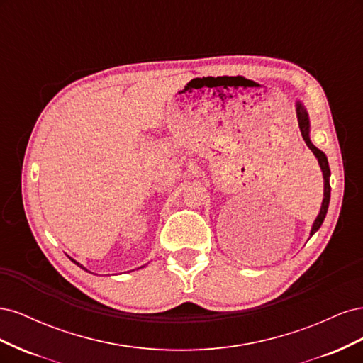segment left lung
Wrapping results in <instances>:
<instances>
[{
    "instance_id": "8db88e82",
    "label": "left lung",
    "mask_w": 363,
    "mask_h": 363,
    "mask_svg": "<svg viewBox=\"0 0 363 363\" xmlns=\"http://www.w3.org/2000/svg\"><path fill=\"white\" fill-rule=\"evenodd\" d=\"M296 116H298V125H300L301 136L306 142V145L309 147L313 155L316 156L318 162H320V167L323 169V174H324V200H323V206H321V212H320V215H318V218L315 219V223H313L312 232H311V236H312L316 232V230L321 227V224L324 223V218H325L327 208H328V203H330V183H328V177H330V168H328V162H327V157H325L324 152L321 150H318L311 142L309 119H307V113H306L304 108L301 107V104L296 106Z\"/></svg>"
}]
</instances>
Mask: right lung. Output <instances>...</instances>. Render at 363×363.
I'll list each match as a JSON object with an SVG mask.
<instances>
[{
  "label": "right lung",
  "instance_id": "1",
  "mask_svg": "<svg viewBox=\"0 0 363 363\" xmlns=\"http://www.w3.org/2000/svg\"><path fill=\"white\" fill-rule=\"evenodd\" d=\"M71 260H72V259H71ZM72 262H74V263H77V262H75V260H72ZM77 265H79V267H80V268H83V267H82V265H80V263H77ZM83 269H84V268H83ZM86 271H87V269H86Z\"/></svg>",
  "mask_w": 363,
  "mask_h": 363
}]
</instances>
